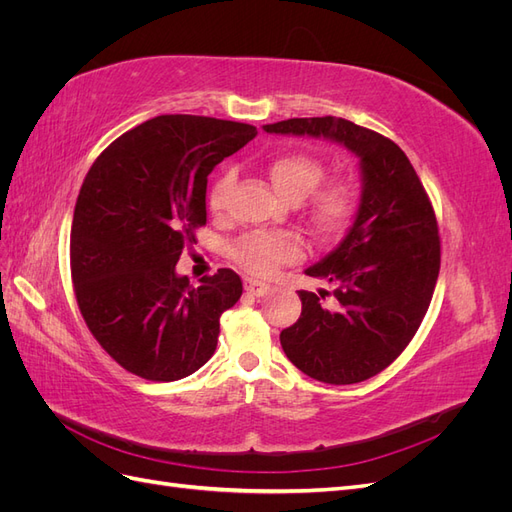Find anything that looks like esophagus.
I'll return each instance as SVG.
<instances>
[{
  "instance_id": "34e87169",
  "label": "esophagus",
  "mask_w": 512,
  "mask_h": 512,
  "mask_svg": "<svg viewBox=\"0 0 512 512\" xmlns=\"http://www.w3.org/2000/svg\"><path fill=\"white\" fill-rule=\"evenodd\" d=\"M243 288L250 292V294H254V297H262V294L269 292L271 286L265 284V282H260V280H254V277H245Z\"/></svg>"
}]
</instances>
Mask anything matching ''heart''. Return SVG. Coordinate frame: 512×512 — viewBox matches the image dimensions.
<instances>
[{"mask_svg":"<svg viewBox=\"0 0 512 512\" xmlns=\"http://www.w3.org/2000/svg\"><path fill=\"white\" fill-rule=\"evenodd\" d=\"M273 188L290 203L305 198L307 218L318 235H335L344 230L356 209V190L350 179H333L322 183L324 166L307 153H282L267 166ZM232 175H224L213 183L209 205L215 213L226 207ZM303 252L299 237L286 232H250L232 245V258L245 271L269 275L280 265L297 260Z\"/></svg>","mask_w":512,"mask_h":512,"instance_id":"heart-1","label":"heart"}]
</instances>
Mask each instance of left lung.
I'll use <instances>...</instances> for the list:
<instances>
[{"instance_id":"left-lung-1","label":"left lung","mask_w":512,"mask_h":512,"mask_svg":"<svg viewBox=\"0 0 512 512\" xmlns=\"http://www.w3.org/2000/svg\"><path fill=\"white\" fill-rule=\"evenodd\" d=\"M314 136L359 158L361 200L346 237L305 275L335 286L301 290L299 320L280 335L292 365L327 384L380 374L421 327L440 273L436 213L410 160L391 138L342 117H303L262 126Z\"/></svg>"}]
</instances>
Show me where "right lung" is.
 Wrapping results in <instances>:
<instances>
[{"label": "right lung", "mask_w": 512, "mask_h": 512, "mask_svg": "<svg viewBox=\"0 0 512 512\" xmlns=\"http://www.w3.org/2000/svg\"><path fill=\"white\" fill-rule=\"evenodd\" d=\"M256 134L237 121L160 115L89 168L70 232L72 284L91 335L130 374L173 382L213 356L241 277L218 269L194 288L175 265L207 224L209 173Z\"/></svg>", "instance_id": "right-lung-1"}]
</instances>
